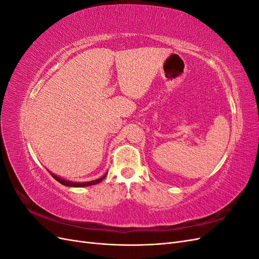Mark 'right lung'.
<instances>
[{"label": "right lung", "mask_w": 259, "mask_h": 259, "mask_svg": "<svg viewBox=\"0 0 259 259\" xmlns=\"http://www.w3.org/2000/svg\"><path fill=\"white\" fill-rule=\"evenodd\" d=\"M50 173H51V171H50ZM51 175H52L55 179H56L58 183H60L61 185H64V186H67V187H86V186L96 185V184H99L100 182H103L104 178L107 176V173H106L103 177H100V178L95 179V180H92V182H86V183H74V182H70V180H66V179H64V178H61V177H59V176H57V175L53 174V173H51Z\"/></svg>", "instance_id": "1"}]
</instances>
